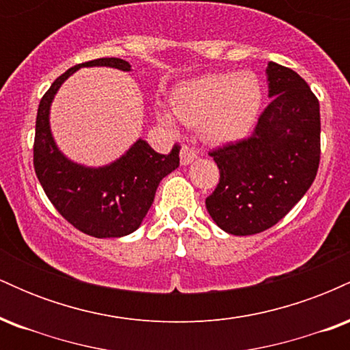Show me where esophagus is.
<instances>
[{
	"label": "esophagus",
	"instance_id": "esophagus-1",
	"mask_svg": "<svg viewBox=\"0 0 350 350\" xmlns=\"http://www.w3.org/2000/svg\"><path fill=\"white\" fill-rule=\"evenodd\" d=\"M179 156H180V164H183V166H187L189 163H192L196 158H198V152L192 150L191 146H187V144H183Z\"/></svg>",
	"mask_w": 350,
	"mask_h": 350
}]
</instances>
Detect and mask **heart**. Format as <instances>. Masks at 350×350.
I'll return each instance as SVG.
<instances>
[{"instance_id":"heart-1","label":"heart","mask_w":350,"mask_h":350,"mask_svg":"<svg viewBox=\"0 0 350 350\" xmlns=\"http://www.w3.org/2000/svg\"><path fill=\"white\" fill-rule=\"evenodd\" d=\"M262 85L252 72H217L187 80L172 95V111L183 123L200 124L211 142L227 143L252 130L260 107ZM161 122L172 124L170 115Z\"/></svg>"}]
</instances>
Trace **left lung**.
I'll return each instance as SVG.
<instances>
[{
  "label": "left lung",
  "instance_id": "8db88e82",
  "mask_svg": "<svg viewBox=\"0 0 350 350\" xmlns=\"http://www.w3.org/2000/svg\"><path fill=\"white\" fill-rule=\"evenodd\" d=\"M268 97L253 133L208 154L220 171L206 199L222 230L253 235L278 224L306 194L321 158L319 102L304 79L268 62Z\"/></svg>",
  "mask_w": 350,
  "mask_h": 350
}]
</instances>
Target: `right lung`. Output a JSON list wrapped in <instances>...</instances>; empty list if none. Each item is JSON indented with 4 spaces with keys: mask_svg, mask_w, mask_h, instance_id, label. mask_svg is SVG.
<instances>
[{
    "mask_svg": "<svg viewBox=\"0 0 350 350\" xmlns=\"http://www.w3.org/2000/svg\"><path fill=\"white\" fill-rule=\"evenodd\" d=\"M105 66L131 70L123 59L102 57L79 64L54 80L38 108L34 136V171L52 206L83 234L110 239L135 232L154 200L164 176L179 166V144L170 154H159L138 139L120 159L103 167L72 163L55 146L49 126V110L64 80L80 67Z\"/></svg>",
    "mask_w": 350,
    "mask_h": 350,
    "instance_id": "add662e5",
    "label": "right lung"
}]
</instances>
